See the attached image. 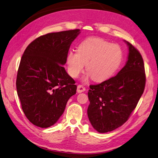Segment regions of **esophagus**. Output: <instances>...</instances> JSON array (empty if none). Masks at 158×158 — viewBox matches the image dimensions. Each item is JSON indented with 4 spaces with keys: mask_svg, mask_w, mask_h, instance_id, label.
Returning <instances> with one entry per match:
<instances>
[{
    "mask_svg": "<svg viewBox=\"0 0 158 158\" xmlns=\"http://www.w3.org/2000/svg\"><path fill=\"white\" fill-rule=\"evenodd\" d=\"M85 90H86V88H85V87H84L82 85H80V84L78 85L77 87V92L78 93H82Z\"/></svg>",
    "mask_w": 158,
    "mask_h": 158,
    "instance_id": "obj_1",
    "label": "esophagus"
}]
</instances>
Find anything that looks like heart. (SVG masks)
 Segmentation results:
<instances>
[{
  "label": "heart",
  "instance_id": "b5f03b06",
  "mask_svg": "<svg viewBox=\"0 0 158 158\" xmlns=\"http://www.w3.org/2000/svg\"><path fill=\"white\" fill-rule=\"evenodd\" d=\"M122 58L120 46L101 38H88L78 45L77 52L70 51L68 54V72L72 77L77 78L86 63L87 77L91 76L96 82H102L112 77L118 70Z\"/></svg>",
  "mask_w": 158,
  "mask_h": 158
}]
</instances>
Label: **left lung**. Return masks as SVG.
<instances>
[{
	"mask_svg": "<svg viewBox=\"0 0 158 158\" xmlns=\"http://www.w3.org/2000/svg\"><path fill=\"white\" fill-rule=\"evenodd\" d=\"M127 61L116 76L100 84L90 85L88 116L100 133L123 125L135 108L146 86V73L141 54L130 42Z\"/></svg>",
	"mask_w": 158,
	"mask_h": 158,
	"instance_id": "8db88e82",
	"label": "left lung"
}]
</instances>
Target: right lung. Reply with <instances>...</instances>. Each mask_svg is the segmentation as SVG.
<instances>
[{"label":"right lung","instance_id":"1","mask_svg":"<svg viewBox=\"0 0 158 158\" xmlns=\"http://www.w3.org/2000/svg\"><path fill=\"white\" fill-rule=\"evenodd\" d=\"M79 29L52 32L36 38L25 49L19 67L16 89L25 116L34 125H54L77 86L62 65Z\"/></svg>","mask_w":158,"mask_h":158}]
</instances>
